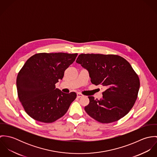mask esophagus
I'll use <instances>...</instances> for the list:
<instances>
[{
  "label": "esophagus",
  "instance_id": "esophagus-1",
  "mask_svg": "<svg viewBox=\"0 0 157 157\" xmlns=\"http://www.w3.org/2000/svg\"><path fill=\"white\" fill-rule=\"evenodd\" d=\"M83 96V95L82 94L80 93V92H78V93L77 94V98H80V97H82Z\"/></svg>",
  "mask_w": 157,
  "mask_h": 157
}]
</instances>
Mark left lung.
<instances>
[{
    "label": "left lung",
    "instance_id": "obj_1",
    "mask_svg": "<svg viewBox=\"0 0 157 157\" xmlns=\"http://www.w3.org/2000/svg\"><path fill=\"white\" fill-rule=\"evenodd\" d=\"M76 62L89 71L90 82L107 88L103 98L88 97L86 113L98 122L109 123L125 116L134 106L140 80L130 63L118 55L81 54Z\"/></svg>",
    "mask_w": 157,
    "mask_h": 157
}]
</instances>
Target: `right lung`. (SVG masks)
Returning a JSON list of instances; mask_svg holds the SVG:
<instances>
[{
	"label": "right lung",
	"instance_id": "obj_1",
	"mask_svg": "<svg viewBox=\"0 0 157 157\" xmlns=\"http://www.w3.org/2000/svg\"><path fill=\"white\" fill-rule=\"evenodd\" d=\"M77 54L38 53L25 62L18 73L16 85L19 100L32 118L49 123L67 113L77 94L63 93L55 85L63 78Z\"/></svg>",
	"mask_w": 157,
	"mask_h": 157
}]
</instances>
